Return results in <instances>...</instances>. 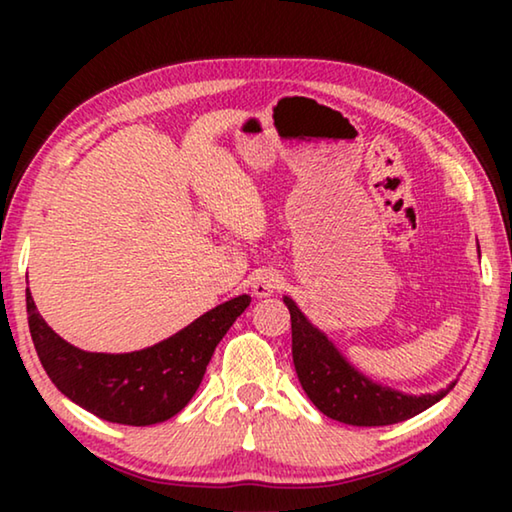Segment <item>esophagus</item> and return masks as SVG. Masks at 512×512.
<instances>
[{
  "label": "esophagus",
  "instance_id": "34e87169",
  "mask_svg": "<svg viewBox=\"0 0 512 512\" xmlns=\"http://www.w3.org/2000/svg\"><path fill=\"white\" fill-rule=\"evenodd\" d=\"M250 287H253V293L257 298H266L275 293L277 289H282V277L273 268H262V271H257L253 275V280H250Z\"/></svg>",
  "mask_w": 512,
  "mask_h": 512
}]
</instances>
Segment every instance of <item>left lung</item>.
<instances>
[{"instance_id":"8db88e82","label":"left lung","mask_w":512,"mask_h":512,"mask_svg":"<svg viewBox=\"0 0 512 512\" xmlns=\"http://www.w3.org/2000/svg\"><path fill=\"white\" fill-rule=\"evenodd\" d=\"M291 314V352L298 379L311 402L327 418L354 427H384L409 420L429 409L447 391L436 395H402L391 388L372 384L368 377L354 370L325 334L302 316L291 298H284Z\"/></svg>"}]
</instances>
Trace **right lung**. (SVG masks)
I'll use <instances>...</instances> for the list:
<instances>
[{"label":"right lung","instance_id":"right-lung-1","mask_svg":"<svg viewBox=\"0 0 512 512\" xmlns=\"http://www.w3.org/2000/svg\"><path fill=\"white\" fill-rule=\"evenodd\" d=\"M248 305V296L232 298L153 348L103 354L83 352L60 339L27 293L31 339L58 391L103 420L131 427L164 422L185 409L214 348Z\"/></svg>","mask_w":512,"mask_h":512}]
</instances>
